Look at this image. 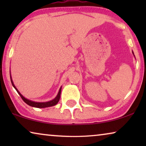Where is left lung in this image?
<instances>
[{
	"label": "left lung",
	"mask_w": 146,
	"mask_h": 146,
	"mask_svg": "<svg viewBox=\"0 0 146 146\" xmlns=\"http://www.w3.org/2000/svg\"><path fill=\"white\" fill-rule=\"evenodd\" d=\"M132 53H133V55H134V54H133V52H132Z\"/></svg>",
	"instance_id": "obj_1"
}]
</instances>
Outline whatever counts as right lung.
<instances>
[{
    "instance_id": "1",
    "label": "right lung",
    "mask_w": 146,
    "mask_h": 146,
    "mask_svg": "<svg viewBox=\"0 0 146 146\" xmlns=\"http://www.w3.org/2000/svg\"><path fill=\"white\" fill-rule=\"evenodd\" d=\"M10 76H11V80L12 84H13V87L15 88L16 90L17 91V92L19 93V94L20 96H21V98L23 99V100L24 102H25L26 104H27L28 105L31 106H32V107L38 108H44L53 106H55L56 104H57V103L58 102L59 100H60V94H61V89H62V87L60 88L59 92H58V93L56 97L54 99L52 100L49 101V102H33V101L30 100H29V99L25 98L19 92V91L18 90L17 88L15 87V84H14V83H13V80H12V78H11V73H10Z\"/></svg>"
}]
</instances>
